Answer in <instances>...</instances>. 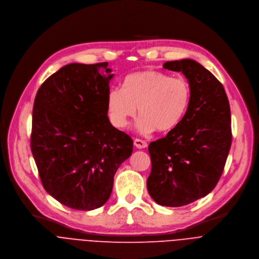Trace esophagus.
Listing matches in <instances>:
<instances>
[{"mask_svg": "<svg viewBox=\"0 0 259 259\" xmlns=\"http://www.w3.org/2000/svg\"><path fill=\"white\" fill-rule=\"evenodd\" d=\"M134 145H135L138 149H144V148H146V147L148 146L145 141L140 140V139H136V140L134 141Z\"/></svg>", "mask_w": 259, "mask_h": 259, "instance_id": "obj_1", "label": "esophagus"}]
</instances>
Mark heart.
Segmentation results:
<instances>
[{
  "mask_svg": "<svg viewBox=\"0 0 259 259\" xmlns=\"http://www.w3.org/2000/svg\"><path fill=\"white\" fill-rule=\"evenodd\" d=\"M192 99L190 82L184 77L147 70L128 74L122 89H112L107 96V110L113 125L125 128L136 116H141L137 127L142 134H166L184 120Z\"/></svg>",
  "mask_w": 259,
  "mask_h": 259,
  "instance_id": "heart-1",
  "label": "heart"
}]
</instances>
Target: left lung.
Here are the masks:
<instances>
[{
  "instance_id": "left-lung-1",
  "label": "left lung",
  "mask_w": 259,
  "mask_h": 259,
  "mask_svg": "<svg viewBox=\"0 0 259 259\" xmlns=\"http://www.w3.org/2000/svg\"><path fill=\"white\" fill-rule=\"evenodd\" d=\"M163 67L186 76L192 99L182 123L150 143L147 189L159 205L179 207L209 194L222 177L232 144L231 109L223 84L200 63L183 59Z\"/></svg>"
}]
</instances>
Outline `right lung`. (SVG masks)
Masks as SVG:
<instances>
[{
    "mask_svg": "<svg viewBox=\"0 0 259 259\" xmlns=\"http://www.w3.org/2000/svg\"><path fill=\"white\" fill-rule=\"evenodd\" d=\"M108 63L63 66L38 89L30 148L45 190L76 210L109 199L114 175L133 152V140L109 121Z\"/></svg>",
    "mask_w": 259,
    "mask_h": 259,
    "instance_id": "obj_1",
    "label": "right lung"
}]
</instances>
